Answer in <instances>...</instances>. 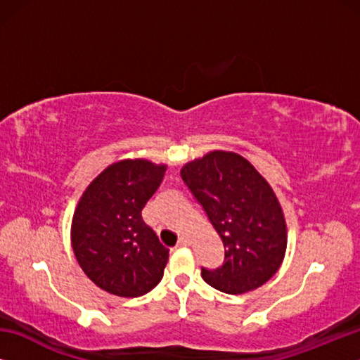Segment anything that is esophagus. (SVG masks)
<instances>
[{
	"mask_svg": "<svg viewBox=\"0 0 360 360\" xmlns=\"http://www.w3.org/2000/svg\"><path fill=\"white\" fill-rule=\"evenodd\" d=\"M188 245H191V240H188L187 238V236H181V238L178 240V246H188Z\"/></svg>",
	"mask_w": 360,
	"mask_h": 360,
	"instance_id": "obj_1",
	"label": "esophagus"
}]
</instances>
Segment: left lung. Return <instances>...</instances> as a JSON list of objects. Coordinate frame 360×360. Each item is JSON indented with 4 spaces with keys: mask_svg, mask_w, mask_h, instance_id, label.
Wrapping results in <instances>:
<instances>
[{
    "mask_svg": "<svg viewBox=\"0 0 360 360\" xmlns=\"http://www.w3.org/2000/svg\"><path fill=\"white\" fill-rule=\"evenodd\" d=\"M224 245V262L202 276L225 294H245L265 284L284 259L288 231L273 188L246 158L214 150L181 169Z\"/></svg>",
    "mask_w": 360,
    "mask_h": 360,
    "instance_id": "8db88e82",
    "label": "left lung"
}]
</instances>
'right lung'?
<instances>
[{"label": "right lung", "instance_id": "right-lung-1", "mask_svg": "<svg viewBox=\"0 0 360 360\" xmlns=\"http://www.w3.org/2000/svg\"><path fill=\"white\" fill-rule=\"evenodd\" d=\"M165 165L124 160L108 167L84 192L72 216V251L100 289L141 297L160 283L168 249L141 211L162 184Z\"/></svg>", "mask_w": 360, "mask_h": 360}]
</instances>
